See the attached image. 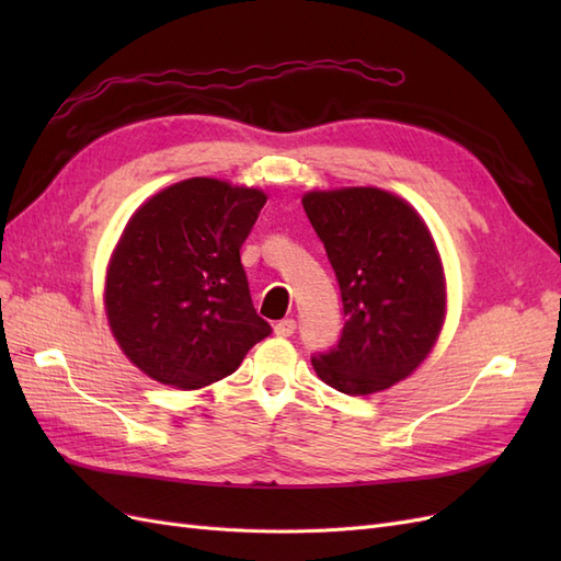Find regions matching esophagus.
<instances>
[{"instance_id": "obj_1", "label": "esophagus", "mask_w": 561, "mask_h": 561, "mask_svg": "<svg viewBox=\"0 0 561 561\" xmlns=\"http://www.w3.org/2000/svg\"><path fill=\"white\" fill-rule=\"evenodd\" d=\"M295 330H297V322H295L293 318L278 320L276 325H274V332H276L278 336H293V334H295Z\"/></svg>"}]
</instances>
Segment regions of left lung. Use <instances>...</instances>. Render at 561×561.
Listing matches in <instances>:
<instances>
[{
  "label": "left lung",
  "instance_id": "left-lung-1",
  "mask_svg": "<svg viewBox=\"0 0 561 561\" xmlns=\"http://www.w3.org/2000/svg\"><path fill=\"white\" fill-rule=\"evenodd\" d=\"M301 203L346 316L336 348L311 360L316 375L346 396L379 393L410 377L443 332V257L423 217L379 186L313 190Z\"/></svg>",
  "mask_w": 561,
  "mask_h": 561
}]
</instances>
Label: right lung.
<instances>
[{"mask_svg": "<svg viewBox=\"0 0 561 561\" xmlns=\"http://www.w3.org/2000/svg\"><path fill=\"white\" fill-rule=\"evenodd\" d=\"M264 203L254 186L190 178L130 215L110 254L103 301L118 348L149 379L210 386L268 336L241 264Z\"/></svg>", "mask_w": 561, "mask_h": 561, "instance_id": "obj_1", "label": "right lung"}]
</instances>
